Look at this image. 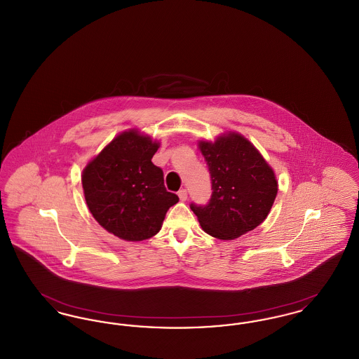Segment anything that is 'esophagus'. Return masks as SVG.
Here are the masks:
<instances>
[{"label":"esophagus","mask_w":359,"mask_h":359,"mask_svg":"<svg viewBox=\"0 0 359 359\" xmlns=\"http://www.w3.org/2000/svg\"><path fill=\"white\" fill-rule=\"evenodd\" d=\"M177 195H179V199H180L182 202H186V201H187V189H184V188H183V189H180V191L177 192Z\"/></svg>","instance_id":"1"}]
</instances>
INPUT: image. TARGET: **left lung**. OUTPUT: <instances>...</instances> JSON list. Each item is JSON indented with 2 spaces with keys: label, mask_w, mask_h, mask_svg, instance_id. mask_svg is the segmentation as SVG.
I'll use <instances>...</instances> for the list:
<instances>
[{
  "label": "left lung",
  "mask_w": 359,
  "mask_h": 359,
  "mask_svg": "<svg viewBox=\"0 0 359 359\" xmlns=\"http://www.w3.org/2000/svg\"><path fill=\"white\" fill-rule=\"evenodd\" d=\"M211 176V199L191 203L202 229L215 238L230 241L265 221L277 195L273 170L256 147L236 132L214 142L199 141Z\"/></svg>",
  "instance_id": "obj_1"
}]
</instances>
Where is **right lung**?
<instances>
[{"label": "right lung", "instance_id": "right-lung-1", "mask_svg": "<svg viewBox=\"0 0 359 359\" xmlns=\"http://www.w3.org/2000/svg\"><path fill=\"white\" fill-rule=\"evenodd\" d=\"M158 142L136 129L122 132L95 156L82 173L86 203L104 230L125 241L156 236L177 195L164 186L152 163Z\"/></svg>", "mask_w": 359, "mask_h": 359}]
</instances>
